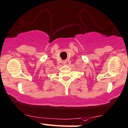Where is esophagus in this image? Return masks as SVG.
<instances>
[{
    "label": "esophagus",
    "instance_id": "esophagus-1",
    "mask_svg": "<svg viewBox=\"0 0 128 128\" xmlns=\"http://www.w3.org/2000/svg\"><path fill=\"white\" fill-rule=\"evenodd\" d=\"M66 64V62H64V64Z\"/></svg>",
    "mask_w": 128,
    "mask_h": 128
}]
</instances>
